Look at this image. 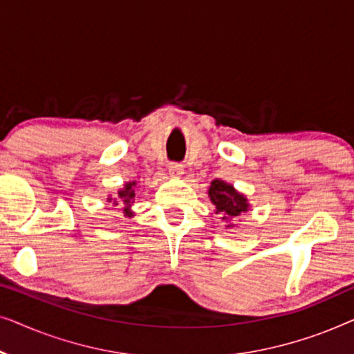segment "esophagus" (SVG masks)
<instances>
[{
  "mask_svg": "<svg viewBox=\"0 0 354 354\" xmlns=\"http://www.w3.org/2000/svg\"><path fill=\"white\" fill-rule=\"evenodd\" d=\"M169 176L174 177V178H180L183 176V166L178 162H172L171 166H169Z\"/></svg>",
  "mask_w": 354,
  "mask_h": 354,
  "instance_id": "34e87169",
  "label": "esophagus"
}]
</instances>
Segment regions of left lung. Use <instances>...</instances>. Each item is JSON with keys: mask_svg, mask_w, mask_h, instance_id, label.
<instances>
[{"mask_svg": "<svg viewBox=\"0 0 354 354\" xmlns=\"http://www.w3.org/2000/svg\"><path fill=\"white\" fill-rule=\"evenodd\" d=\"M207 196L214 206V214H219L221 219L227 222L225 229H234L232 221L239 219L241 214L250 211V203L243 193H240L232 183H227L221 178L211 182L207 188Z\"/></svg>", "mask_w": 354, "mask_h": 354, "instance_id": "1", "label": "left lung"}]
</instances>
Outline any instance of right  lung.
Segmentation results:
<instances>
[{
  "instance_id": "obj_1",
  "label": "right lung",
  "mask_w": 354,
  "mask_h": 354,
  "mask_svg": "<svg viewBox=\"0 0 354 354\" xmlns=\"http://www.w3.org/2000/svg\"><path fill=\"white\" fill-rule=\"evenodd\" d=\"M135 192H137V182H125L122 188H119L115 196H108V205L113 206H122L124 217H133L135 212L132 209L135 203Z\"/></svg>"
}]
</instances>
